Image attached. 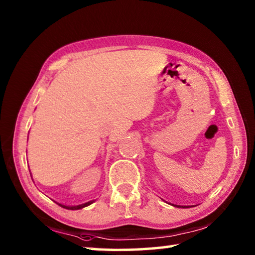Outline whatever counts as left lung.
<instances>
[{
  "label": "left lung",
  "mask_w": 255,
  "mask_h": 255,
  "mask_svg": "<svg viewBox=\"0 0 255 255\" xmlns=\"http://www.w3.org/2000/svg\"><path fill=\"white\" fill-rule=\"evenodd\" d=\"M183 208H184V207H183Z\"/></svg>",
  "instance_id": "8db88e82"
}]
</instances>
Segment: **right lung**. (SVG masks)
Returning a JSON list of instances; mask_svg holds the SVG:
<instances>
[{
  "label": "right lung",
  "instance_id": "1",
  "mask_svg": "<svg viewBox=\"0 0 255 255\" xmlns=\"http://www.w3.org/2000/svg\"><path fill=\"white\" fill-rule=\"evenodd\" d=\"M92 203H93V201H90V202H87V203H84V204H80V205H74V207H68V205H62V204H59V205H61L62 208L68 209V210H79L82 208L87 207V205H90Z\"/></svg>",
  "mask_w": 255,
  "mask_h": 255
}]
</instances>
